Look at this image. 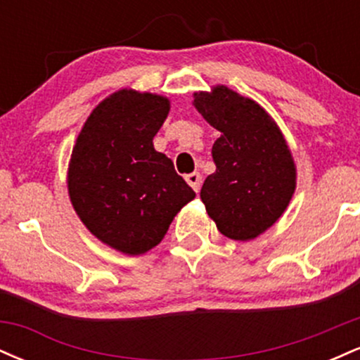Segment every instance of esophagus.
I'll return each instance as SVG.
<instances>
[{"label":"esophagus","mask_w":360,"mask_h":360,"mask_svg":"<svg viewBox=\"0 0 360 360\" xmlns=\"http://www.w3.org/2000/svg\"><path fill=\"white\" fill-rule=\"evenodd\" d=\"M186 183H188L191 188L194 189V191H200V186H201V174L200 172H191V174H188L184 177Z\"/></svg>","instance_id":"34e87169"}]
</instances>
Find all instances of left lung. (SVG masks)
<instances>
[{
    "label": "left lung",
    "mask_w": 360,
    "mask_h": 360,
    "mask_svg": "<svg viewBox=\"0 0 360 360\" xmlns=\"http://www.w3.org/2000/svg\"><path fill=\"white\" fill-rule=\"evenodd\" d=\"M193 106L220 131L201 201L232 240H254L286 212L296 189V164L283 131L257 101L223 84L196 91Z\"/></svg>",
    "instance_id": "8db88e82"
}]
</instances>
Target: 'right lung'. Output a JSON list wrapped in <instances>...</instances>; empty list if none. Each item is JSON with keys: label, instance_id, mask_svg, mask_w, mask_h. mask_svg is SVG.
<instances>
[{"label": "right lung", "instance_id": "obj_1", "mask_svg": "<svg viewBox=\"0 0 360 360\" xmlns=\"http://www.w3.org/2000/svg\"><path fill=\"white\" fill-rule=\"evenodd\" d=\"M169 110L162 94L118 89L91 111L72 147L68 191L74 212L122 254L142 255L159 245L196 196L152 142Z\"/></svg>", "mask_w": 360, "mask_h": 360}]
</instances>
